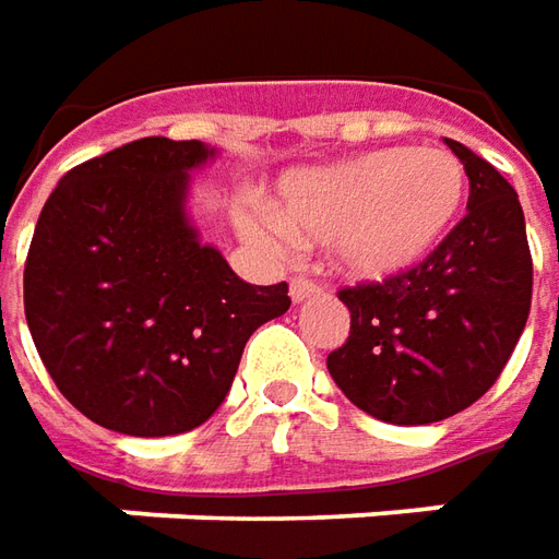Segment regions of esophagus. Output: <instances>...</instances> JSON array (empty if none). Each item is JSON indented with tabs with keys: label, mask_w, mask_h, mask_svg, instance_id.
<instances>
[{
	"label": "esophagus",
	"mask_w": 559,
	"mask_h": 559,
	"mask_svg": "<svg viewBox=\"0 0 559 559\" xmlns=\"http://www.w3.org/2000/svg\"><path fill=\"white\" fill-rule=\"evenodd\" d=\"M318 294H321V287H318L316 281H309V278L290 281V299H294V302H302V299L318 297Z\"/></svg>",
	"instance_id": "obj_1"
}]
</instances>
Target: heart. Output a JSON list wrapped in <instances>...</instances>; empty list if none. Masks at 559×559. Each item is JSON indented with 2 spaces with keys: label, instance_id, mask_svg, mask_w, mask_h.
<instances>
[{
  "label": "heart",
  "instance_id": "obj_1",
  "mask_svg": "<svg viewBox=\"0 0 559 559\" xmlns=\"http://www.w3.org/2000/svg\"><path fill=\"white\" fill-rule=\"evenodd\" d=\"M467 201V169L445 147H380L287 173L272 206L243 210V238L269 253L331 243L356 281H390L433 253Z\"/></svg>",
  "mask_w": 559,
  "mask_h": 559
}]
</instances>
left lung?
Instances as JSON below:
<instances>
[{
	"label": "left lung",
	"instance_id": "obj_1",
	"mask_svg": "<svg viewBox=\"0 0 559 559\" xmlns=\"http://www.w3.org/2000/svg\"><path fill=\"white\" fill-rule=\"evenodd\" d=\"M467 216L417 269L343 287L349 340L328 356L343 395L377 420L417 427L471 408L504 371L532 306L526 219L513 185L461 142Z\"/></svg>",
	"mask_w": 559,
	"mask_h": 559
}]
</instances>
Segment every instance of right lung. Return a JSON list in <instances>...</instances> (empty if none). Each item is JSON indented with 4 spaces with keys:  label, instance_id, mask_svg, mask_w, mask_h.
I'll return each mask as SVG.
<instances>
[{
    "label": "right lung",
    "instance_id": "obj_1",
    "mask_svg": "<svg viewBox=\"0 0 559 559\" xmlns=\"http://www.w3.org/2000/svg\"><path fill=\"white\" fill-rule=\"evenodd\" d=\"M216 151L164 135L73 166L39 213L24 312L76 412L126 436H176L225 402L250 334L290 309L287 284L241 281L185 213Z\"/></svg>",
    "mask_w": 559,
    "mask_h": 559
}]
</instances>
